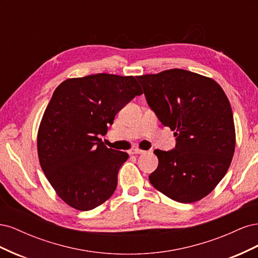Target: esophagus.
Returning a JSON list of instances; mask_svg holds the SVG:
<instances>
[{"mask_svg":"<svg viewBox=\"0 0 258 258\" xmlns=\"http://www.w3.org/2000/svg\"><path fill=\"white\" fill-rule=\"evenodd\" d=\"M129 153H130L131 155H138V154H143L144 151L139 150V148H135V150H131Z\"/></svg>","mask_w":258,"mask_h":258,"instance_id":"esophagus-1","label":"esophagus"}]
</instances>
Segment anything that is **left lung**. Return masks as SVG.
I'll return each instance as SVG.
<instances>
[{"label":"left lung","instance_id":"8db88e82","mask_svg":"<svg viewBox=\"0 0 258 258\" xmlns=\"http://www.w3.org/2000/svg\"><path fill=\"white\" fill-rule=\"evenodd\" d=\"M148 105L174 131L172 151L155 150L158 167L150 182L182 204L199 201L221 182L236 146L231 106L214 80L182 69L137 77Z\"/></svg>","mask_w":258,"mask_h":258}]
</instances>
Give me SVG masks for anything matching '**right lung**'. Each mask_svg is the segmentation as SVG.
Masks as SVG:
<instances>
[{"label": "right lung", "instance_id": "1", "mask_svg": "<svg viewBox=\"0 0 258 258\" xmlns=\"http://www.w3.org/2000/svg\"><path fill=\"white\" fill-rule=\"evenodd\" d=\"M142 93L135 76L106 73L66 80L53 91L38 127L37 154L48 182L68 206L89 211L115 191L129 156L107 148L99 136Z\"/></svg>", "mask_w": 258, "mask_h": 258}]
</instances>
